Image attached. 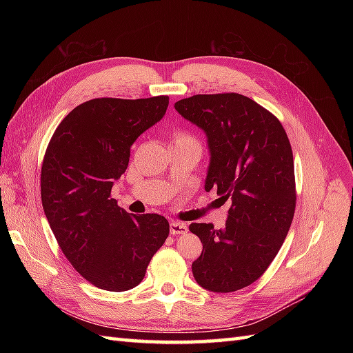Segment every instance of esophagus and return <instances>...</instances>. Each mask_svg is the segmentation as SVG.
<instances>
[{"instance_id": "1", "label": "esophagus", "mask_w": 353, "mask_h": 353, "mask_svg": "<svg viewBox=\"0 0 353 353\" xmlns=\"http://www.w3.org/2000/svg\"><path fill=\"white\" fill-rule=\"evenodd\" d=\"M169 228H170V234H174V236L187 232V225L183 222H170Z\"/></svg>"}]
</instances>
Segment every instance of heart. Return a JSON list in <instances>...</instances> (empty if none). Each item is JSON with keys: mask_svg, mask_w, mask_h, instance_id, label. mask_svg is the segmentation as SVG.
Masks as SVG:
<instances>
[{"mask_svg": "<svg viewBox=\"0 0 353 353\" xmlns=\"http://www.w3.org/2000/svg\"><path fill=\"white\" fill-rule=\"evenodd\" d=\"M174 141H184V143H197L193 137L191 135H187V134H178L175 135Z\"/></svg>", "mask_w": 353, "mask_h": 353, "instance_id": "heart-1", "label": "heart"}]
</instances>
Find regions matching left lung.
<instances>
[{
    "label": "left lung",
    "mask_w": 353,
    "mask_h": 353,
    "mask_svg": "<svg viewBox=\"0 0 353 353\" xmlns=\"http://www.w3.org/2000/svg\"><path fill=\"white\" fill-rule=\"evenodd\" d=\"M175 110L206 134L205 190L231 199L223 228L190 225L203 244L191 270L209 292H237L266 271L290 230L296 208L290 141L272 113L241 94H199L176 101Z\"/></svg>",
    "instance_id": "8db88e82"
}]
</instances>
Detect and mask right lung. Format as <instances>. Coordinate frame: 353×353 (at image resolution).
Returning a JSON list of instances; mask_svg holds the SVG:
<instances>
[{
    "label": "right lung",
    "mask_w": 353,
    "mask_h": 353,
    "mask_svg": "<svg viewBox=\"0 0 353 353\" xmlns=\"http://www.w3.org/2000/svg\"><path fill=\"white\" fill-rule=\"evenodd\" d=\"M168 95L94 99L60 122L41 169V200L54 237L85 280L109 292L140 284L169 236L157 213L131 215L110 199L131 147L166 113Z\"/></svg>",
    "instance_id": "1"
}]
</instances>
